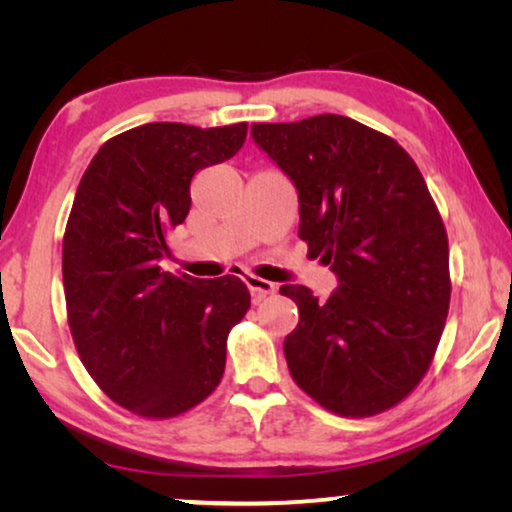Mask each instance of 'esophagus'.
I'll list each match as a JSON object with an SVG mask.
<instances>
[{
    "instance_id": "34e87169",
    "label": "esophagus",
    "mask_w": 512,
    "mask_h": 512,
    "mask_svg": "<svg viewBox=\"0 0 512 512\" xmlns=\"http://www.w3.org/2000/svg\"><path fill=\"white\" fill-rule=\"evenodd\" d=\"M244 282H247L251 296H254V303H261L265 296H272V293H275V289H277V286L268 282V279L256 277V275H247V277H244Z\"/></svg>"
}]
</instances>
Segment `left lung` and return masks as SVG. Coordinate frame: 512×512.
I'll return each instance as SVG.
<instances>
[{"label":"left lung","instance_id":"8db88e82","mask_svg":"<svg viewBox=\"0 0 512 512\" xmlns=\"http://www.w3.org/2000/svg\"><path fill=\"white\" fill-rule=\"evenodd\" d=\"M251 137L298 193V237L338 277L321 303L284 284L298 326L291 377L326 410L366 417L422 380L450 307V251L429 188L403 146L347 116L254 123Z\"/></svg>","mask_w":512,"mask_h":512}]
</instances>
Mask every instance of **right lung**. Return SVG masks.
I'll use <instances>...</instances> for the list:
<instances>
[{
    "label": "right lung",
    "mask_w": 512,
    "mask_h": 512,
    "mask_svg": "<svg viewBox=\"0 0 512 512\" xmlns=\"http://www.w3.org/2000/svg\"><path fill=\"white\" fill-rule=\"evenodd\" d=\"M247 123H146L90 160L62 240L69 328L93 380L142 417H174L212 394L230 328L251 298L240 277L160 268L165 237L191 209L200 170L242 149Z\"/></svg>",
    "instance_id": "add662e5"
}]
</instances>
